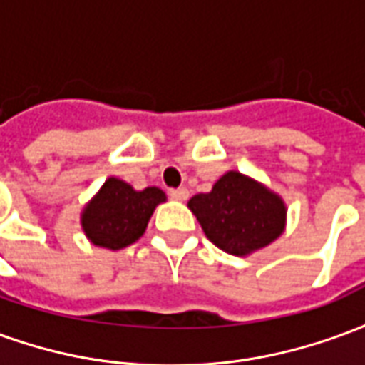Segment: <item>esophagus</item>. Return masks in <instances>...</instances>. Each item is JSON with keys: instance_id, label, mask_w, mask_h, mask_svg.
<instances>
[{"instance_id": "esophagus-1", "label": "esophagus", "mask_w": 365, "mask_h": 365, "mask_svg": "<svg viewBox=\"0 0 365 365\" xmlns=\"http://www.w3.org/2000/svg\"><path fill=\"white\" fill-rule=\"evenodd\" d=\"M170 197L175 199V201H185L190 197V191L185 187H178V190H170Z\"/></svg>"}]
</instances>
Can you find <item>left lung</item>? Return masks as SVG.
Masks as SVG:
<instances>
[{
	"label": "left lung",
	"mask_w": 365,
	"mask_h": 365,
	"mask_svg": "<svg viewBox=\"0 0 365 365\" xmlns=\"http://www.w3.org/2000/svg\"><path fill=\"white\" fill-rule=\"evenodd\" d=\"M205 237L222 252L250 256L282 237L287 225V205L258 180L229 170L209 193L187 201Z\"/></svg>",
	"instance_id": "obj_1"
}]
</instances>
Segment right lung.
Wrapping results in <instances>:
<instances>
[{"mask_svg":"<svg viewBox=\"0 0 365 365\" xmlns=\"http://www.w3.org/2000/svg\"><path fill=\"white\" fill-rule=\"evenodd\" d=\"M164 201L166 193L160 187L138 191L111 175L83 205L80 225L91 245L120 250L143 237L154 209Z\"/></svg>","mask_w":365,"mask_h":365,"instance_id":"right-lung-1","label":"right lung"}]
</instances>
